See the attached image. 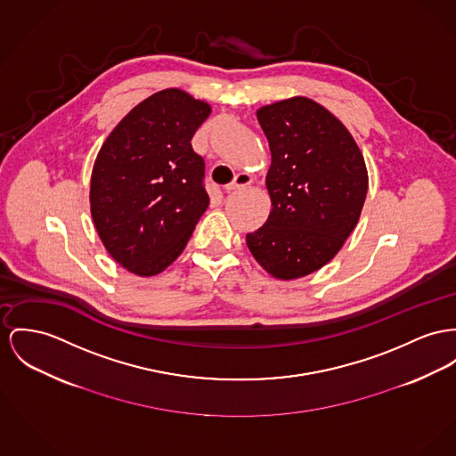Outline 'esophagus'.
I'll list each match as a JSON object with an SVG mask.
<instances>
[{"label": "esophagus", "mask_w": 456, "mask_h": 456, "mask_svg": "<svg viewBox=\"0 0 456 456\" xmlns=\"http://www.w3.org/2000/svg\"><path fill=\"white\" fill-rule=\"evenodd\" d=\"M250 183H252L250 175H247V173H239V175L235 176V180H233V182L228 183V184L224 186V190H226V191H233V190L242 188V186H247V184H250Z\"/></svg>", "instance_id": "obj_1"}]
</instances>
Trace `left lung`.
<instances>
[{
  "mask_svg": "<svg viewBox=\"0 0 456 456\" xmlns=\"http://www.w3.org/2000/svg\"><path fill=\"white\" fill-rule=\"evenodd\" d=\"M257 121L272 151V211L247 247L274 278H301L334 259L354 230L368 190L363 155L334 114L304 96L261 107Z\"/></svg>",
  "mask_w": 456,
  "mask_h": 456,
  "instance_id": "left-lung-1",
  "label": "left lung"
}]
</instances>
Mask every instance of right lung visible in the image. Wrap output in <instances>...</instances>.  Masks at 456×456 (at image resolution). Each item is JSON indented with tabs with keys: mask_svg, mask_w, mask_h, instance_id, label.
<instances>
[{
	"mask_svg": "<svg viewBox=\"0 0 456 456\" xmlns=\"http://www.w3.org/2000/svg\"><path fill=\"white\" fill-rule=\"evenodd\" d=\"M209 114V103L162 90L138 103L102 145L90 184L93 223L127 272H164L206 213V162L191 138Z\"/></svg>",
	"mask_w": 456,
	"mask_h": 456,
	"instance_id": "add662e5",
	"label": "right lung"
}]
</instances>
